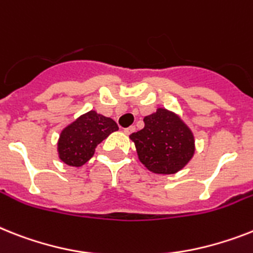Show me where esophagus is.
I'll return each instance as SVG.
<instances>
[{"instance_id":"esophagus-1","label":"esophagus","mask_w":253,"mask_h":253,"mask_svg":"<svg viewBox=\"0 0 253 253\" xmlns=\"http://www.w3.org/2000/svg\"><path fill=\"white\" fill-rule=\"evenodd\" d=\"M135 130V126L134 125H130V126H128V128H125L124 131H125V134H131L133 131Z\"/></svg>"}]
</instances>
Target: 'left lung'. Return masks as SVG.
Masks as SVG:
<instances>
[{
	"mask_svg": "<svg viewBox=\"0 0 253 253\" xmlns=\"http://www.w3.org/2000/svg\"><path fill=\"white\" fill-rule=\"evenodd\" d=\"M145 128L130 134L142 164L151 172L173 174L194 155V137L172 112L159 108L143 119Z\"/></svg>",
	"mask_w": 253,
	"mask_h": 253,
	"instance_id": "8db88e82",
	"label": "left lung"
}]
</instances>
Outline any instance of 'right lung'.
Wrapping results in <instances>:
<instances>
[{
    "label": "right lung",
    "mask_w": 253,
    "mask_h": 253,
    "mask_svg": "<svg viewBox=\"0 0 253 253\" xmlns=\"http://www.w3.org/2000/svg\"><path fill=\"white\" fill-rule=\"evenodd\" d=\"M118 129V124L112 119L89 111L60 133L59 158L71 167L84 166L94 155L95 147Z\"/></svg>",
    "instance_id": "right-lung-1"
}]
</instances>
